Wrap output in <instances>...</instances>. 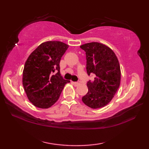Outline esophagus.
<instances>
[{"instance_id": "1", "label": "esophagus", "mask_w": 149, "mask_h": 149, "mask_svg": "<svg viewBox=\"0 0 149 149\" xmlns=\"http://www.w3.org/2000/svg\"><path fill=\"white\" fill-rule=\"evenodd\" d=\"M72 83L75 86H77L79 84V83H77V82H72Z\"/></svg>"}]
</instances>
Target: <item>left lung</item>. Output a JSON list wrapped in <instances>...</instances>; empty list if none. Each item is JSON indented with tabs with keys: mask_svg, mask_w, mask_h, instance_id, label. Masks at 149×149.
<instances>
[{
	"mask_svg": "<svg viewBox=\"0 0 149 149\" xmlns=\"http://www.w3.org/2000/svg\"><path fill=\"white\" fill-rule=\"evenodd\" d=\"M80 47L86 52L88 75H95L94 81L87 83L88 93L82 100L91 108H101L110 102L120 86L121 71L118 58L102 43H88Z\"/></svg>",
	"mask_w": 149,
	"mask_h": 149,
	"instance_id": "obj_1",
	"label": "left lung"
}]
</instances>
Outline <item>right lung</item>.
Listing matches in <instances>:
<instances>
[{"label": "right lung", "mask_w": 149, "mask_h": 149, "mask_svg": "<svg viewBox=\"0 0 149 149\" xmlns=\"http://www.w3.org/2000/svg\"><path fill=\"white\" fill-rule=\"evenodd\" d=\"M68 48L58 41L42 43L28 57L23 70L22 84L27 97L34 106L51 107L59 99L66 83L60 74L59 63Z\"/></svg>", "instance_id": "obj_1"}]
</instances>
